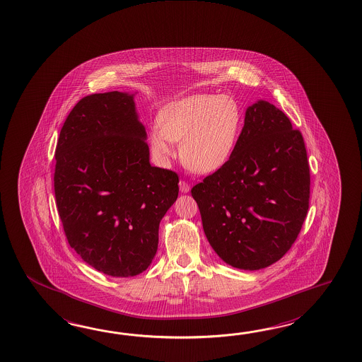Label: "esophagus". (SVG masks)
<instances>
[{
  "mask_svg": "<svg viewBox=\"0 0 362 362\" xmlns=\"http://www.w3.org/2000/svg\"><path fill=\"white\" fill-rule=\"evenodd\" d=\"M179 189L182 193H188L191 191V185H188L185 180H180L179 182Z\"/></svg>",
  "mask_w": 362,
  "mask_h": 362,
  "instance_id": "obj_1",
  "label": "esophagus"
}]
</instances>
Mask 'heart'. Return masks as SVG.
Segmentation results:
<instances>
[{
  "label": "heart",
  "mask_w": 362,
  "mask_h": 362,
  "mask_svg": "<svg viewBox=\"0 0 362 362\" xmlns=\"http://www.w3.org/2000/svg\"><path fill=\"white\" fill-rule=\"evenodd\" d=\"M157 122L149 134L153 154L169 160L175 154L174 141L182 140L185 166L209 174L230 161L240 134L241 110L233 97L196 93L165 105Z\"/></svg>",
  "instance_id": "obj_1"
}]
</instances>
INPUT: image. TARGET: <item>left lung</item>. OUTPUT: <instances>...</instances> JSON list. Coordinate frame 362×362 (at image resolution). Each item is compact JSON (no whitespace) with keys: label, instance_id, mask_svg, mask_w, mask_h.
I'll return each mask as SVG.
<instances>
[{"label":"left lung","instance_id":"obj_1","mask_svg":"<svg viewBox=\"0 0 362 362\" xmlns=\"http://www.w3.org/2000/svg\"><path fill=\"white\" fill-rule=\"evenodd\" d=\"M204 233L226 264L259 270L281 259L305 221L310 174L304 139L258 100L245 112L230 161L192 188Z\"/></svg>","mask_w":362,"mask_h":362}]
</instances>
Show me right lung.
<instances>
[{"mask_svg":"<svg viewBox=\"0 0 362 362\" xmlns=\"http://www.w3.org/2000/svg\"><path fill=\"white\" fill-rule=\"evenodd\" d=\"M134 95L95 93L74 106L56 149L54 193L70 247L110 276H135L152 264L162 218L179 177L149 162Z\"/></svg>","mask_w":362,"mask_h":362,"instance_id":"1","label":"right lung"}]
</instances>
